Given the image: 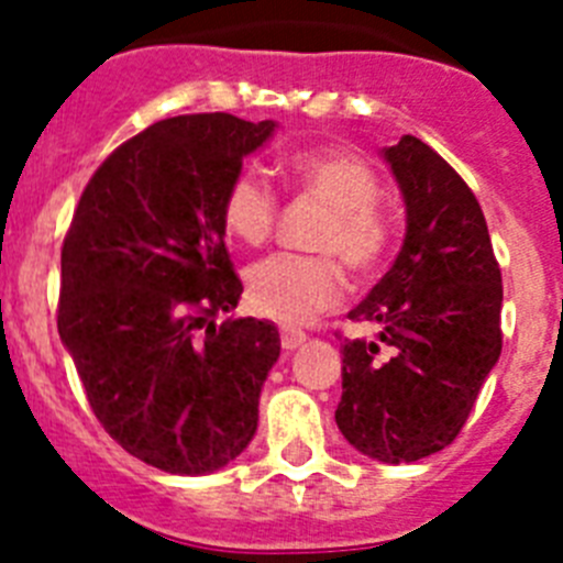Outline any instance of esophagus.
Returning <instances> with one entry per match:
<instances>
[{"label": "esophagus", "mask_w": 563, "mask_h": 563, "mask_svg": "<svg viewBox=\"0 0 563 563\" xmlns=\"http://www.w3.org/2000/svg\"><path fill=\"white\" fill-rule=\"evenodd\" d=\"M307 341V335L301 330H292V327H282V346H285L287 352L298 350L301 343Z\"/></svg>", "instance_id": "34e87169"}]
</instances>
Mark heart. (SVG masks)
Here are the masks:
<instances>
[{"label": "heart", "instance_id": "obj_1", "mask_svg": "<svg viewBox=\"0 0 563 563\" xmlns=\"http://www.w3.org/2000/svg\"><path fill=\"white\" fill-rule=\"evenodd\" d=\"M296 188L327 206L312 233V251L332 253L357 276L375 271L389 247V222L377 208L380 180L369 163L352 152H305L290 163ZM278 202L262 177L245 172L222 197V228L247 247L267 242L276 225ZM332 256L276 253L247 267V301L258 316L282 324H305L338 305L343 290L341 267Z\"/></svg>", "mask_w": 563, "mask_h": 563}]
</instances>
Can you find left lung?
I'll list each match as a JSON object with an SVG mask.
<instances>
[{"mask_svg":"<svg viewBox=\"0 0 563 563\" xmlns=\"http://www.w3.org/2000/svg\"><path fill=\"white\" fill-rule=\"evenodd\" d=\"M406 206L389 273L350 312L380 327L343 343L335 422L377 462H417L454 442L501 355V271L479 202L415 134L383 148Z\"/></svg>","mask_w":563,"mask_h":563,"instance_id":"1","label":"left lung"}]
</instances>
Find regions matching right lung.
<instances>
[{"label":"right lung","instance_id":"add662e5","mask_svg":"<svg viewBox=\"0 0 563 563\" xmlns=\"http://www.w3.org/2000/svg\"><path fill=\"white\" fill-rule=\"evenodd\" d=\"M273 132L225 112L154 123L92 174L64 239V350L107 434L166 474H213L256 434L278 330L211 318L242 296L222 197Z\"/></svg>","mask_w":563,"mask_h":563}]
</instances>
